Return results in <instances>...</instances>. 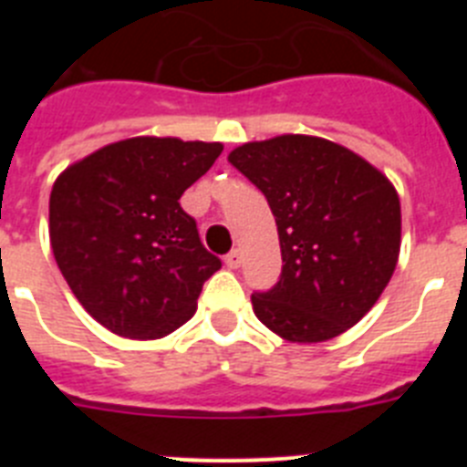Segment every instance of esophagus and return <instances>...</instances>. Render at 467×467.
<instances>
[{"instance_id":"esophagus-1","label":"esophagus","mask_w":467,"mask_h":467,"mask_svg":"<svg viewBox=\"0 0 467 467\" xmlns=\"http://www.w3.org/2000/svg\"><path fill=\"white\" fill-rule=\"evenodd\" d=\"M241 262H243L241 250H231V253L224 257V264L229 266V269H238V266H241Z\"/></svg>"}]
</instances>
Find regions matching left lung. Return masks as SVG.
Returning a JSON list of instances; mask_svg holds the SVG:
<instances>
[{"label": "left lung", "mask_w": 467, "mask_h": 467, "mask_svg": "<svg viewBox=\"0 0 467 467\" xmlns=\"http://www.w3.org/2000/svg\"><path fill=\"white\" fill-rule=\"evenodd\" d=\"M229 163L275 217L280 280L254 292V316L292 344L339 337L377 304L400 254L398 192L356 151L313 135L247 142Z\"/></svg>", "instance_id": "obj_1"}]
</instances>
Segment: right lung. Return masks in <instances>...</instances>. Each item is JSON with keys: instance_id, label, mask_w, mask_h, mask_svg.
I'll return each mask as SVG.
<instances>
[{"instance_id": "right-lung-1", "label": "right lung", "mask_w": 467, "mask_h": 467, "mask_svg": "<svg viewBox=\"0 0 467 467\" xmlns=\"http://www.w3.org/2000/svg\"><path fill=\"white\" fill-rule=\"evenodd\" d=\"M220 142L130 138L77 161L53 184L48 236L81 306L126 339H161L196 313L222 269L198 238L182 193L222 154Z\"/></svg>"}]
</instances>
